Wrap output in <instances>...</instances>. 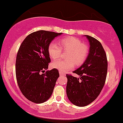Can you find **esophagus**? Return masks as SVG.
<instances>
[{"mask_svg": "<svg viewBox=\"0 0 123 123\" xmlns=\"http://www.w3.org/2000/svg\"><path fill=\"white\" fill-rule=\"evenodd\" d=\"M59 74H60V75H65V74H64V73H63L62 72H61V71H59Z\"/></svg>", "mask_w": 123, "mask_h": 123, "instance_id": "34e87169", "label": "esophagus"}]
</instances>
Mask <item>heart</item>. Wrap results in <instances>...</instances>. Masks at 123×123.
Masks as SVG:
<instances>
[{
    "mask_svg": "<svg viewBox=\"0 0 123 123\" xmlns=\"http://www.w3.org/2000/svg\"><path fill=\"white\" fill-rule=\"evenodd\" d=\"M59 46L55 42H51L48 46V52L52 60L60 57L63 51H67L66 60H57L52 63L51 66L65 73L73 69L75 65L77 66L84 64L89 53L88 46L82 43L80 39L73 37L63 38L59 40Z\"/></svg>",
    "mask_w": 123,
    "mask_h": 123,
    "instance_id": "1",
    "label": "heart"
}]
</instances>
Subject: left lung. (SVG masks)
Returning a JSON list of instances; mask_svg holds the SVG:
<instances>
[{
    "mask_svg": "<svg viewBox=\"0 0 123 123\" xmlns=\"http://www.w3.org/2000/svg\"><path fill=\"white\" fill-rule=\"evenodd\" d=\"M90 43L87 58L73 73L79 78L66 74V94L69 101L76 106L84 107L94 101L105 84L107 73V60L101 43L96 38L85 35Z\"/></svg>",
    "mask_w": 123,
    "mask_h": 123,
    "instance_id": "1",
    "label": "left lung"
}]
</instances>
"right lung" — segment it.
Returning a JSON list of instances; mask_svg holds the SVG:
<instances>
[{"mask_svg": "<svg viewBox=\"0 0 123 123\" xmlns=\"http://www.w3.org/2000/svg\"><path fill=\"white\" fill-rule=\"evenodd\" d=\"M62 33L38 30L25 38L18 50L16 60V76L21 92L28 100L37 104L48 101L59 73L57 69L47 71L50 62L48 52L49 44Z\"/></svg>", "mask_w": 123, "mask_h": 123, "instance_id": "right-lung-1", "label": "right lung"}]
</instances>
